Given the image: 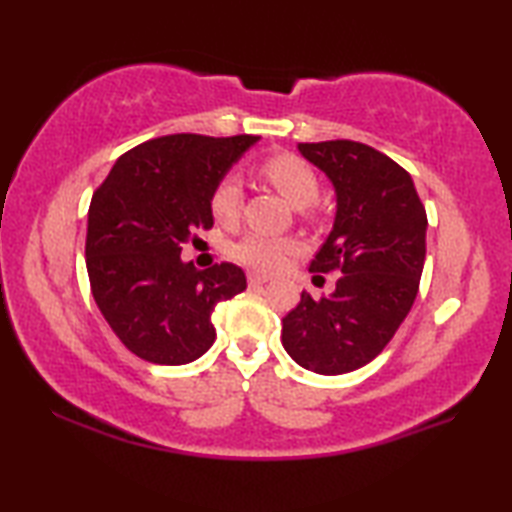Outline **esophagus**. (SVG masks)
Instances as JSON below:
<instances>
[{
	"label": "esophagus",
	"instance_id": "34e87169",
	"mask_svg": "<svg viewBox=\"0 0 512 512\" xmlns=\"http://www.w3.org/2000/svg\"><path fill=\"white\" fill-rule=\"evenodd\" d=\"M266 282H268L266 275L255 273V271L248 273V287H262V284H266Z\"/></svg>",
	"mask_w": 512,
	"mask_h": 512
}]
</instances>
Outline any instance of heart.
I'll return each mask as SVG.
<instances>
[{"instance_id": "1", "label": "heart", "mask_w": 512, "mask_h": 512, "mask_svg": "<svg viewBox=\"0 0 512 512\" xmlns=\"http://www.w3.org/2000/svg\"><path fill=\"white\" fill-rule=\"evenodd\" d=\"M259 176L268 185L275 187L287 201L302 210L318 201L320 180L311 164L293 153H275L259 162ZM244 203V189L235 176H225L219 180L210 196V212L216 223L235 225ZM296 248L291 239L246 235L230 246V257L259 273H271L282 266L284 257Z\"/></svg>"}]
</instances>
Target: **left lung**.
Wrapping results in <instances>:
<instances>
[{"label":"left lung","mask_w":512,"mask_h":512,"mask_svg":"<svg viewBox=\"0 0 512 512\" xmlns=\"http://www.w3.org/2000/svg\"><path fill=\"white\" fill-rule=\"evenodd\" d=\"M298 149L336 189L334 228L309 271L341 277L332 296L314 300L302 291L282 318V345L302 368L343 375L375 359L411 311L427 212L409 171L368 144L329 140Z\"/></svg>","instance_id":"obj_1"}]
</instances>
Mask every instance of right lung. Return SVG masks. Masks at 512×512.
Masks as SVG:
<instances>
[{
	"label": "right lung",
	"instance_id": "obj_1",
	"mask_svg": "<svg viewBox=\"0 0 512 512\" xmlns=\"http://www.w3.org/2000/svg\"><path fill=\"white\" fill-rule=\"evenodd\" d=\"M259 137L164 135L126 151L92 194L85 237L90 289L117 339L137 357L183 366L216 339L212 311L246 289L230 262L205 271L180 259L214 225L210 196Z\"/></svg>",
	"mask_w": 512,
	"mask_h": 512
}]
</instances>
